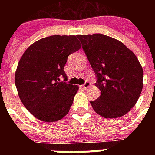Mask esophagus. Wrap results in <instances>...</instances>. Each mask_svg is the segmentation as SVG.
<instances>
[{"label": "esophagus", "instance_id": "34e87169", "mask_svg": "<svg viewBox=\"0 0 155 155\" xmlns=\"http://www.w3.org/2000/svg\"><path fill=\"white\" fill-rule=\"evenodd\" d=\"M89 86H90V83L88 82V81H86V82L84 83V84L81 85L80 87H83V88H87V87H89Z\"/></svg>", "mask_w": 155, "mask_h": 155}]
</instances>
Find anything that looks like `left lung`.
I'll list each match as a JSON object with an SVG mask.
<instances>
[{
    "instance_id": "obj_1",
    "label": "left lung",
    "mask_w": 155,
    "mask_h": 155,
    "mask_svg": "<svg viewBox=\"0 0 155 155\" xmlns=\"http://www.w3.org/2000/svg\"><path fill=\"white\" fill-rule=\"evenodd\" d=\"M96 73L101 92L90 101L104 118L125 115L137 103L143 87V70L134 52L118 40L101 34L77 35Z\"/></svg>"
}]
</instances>
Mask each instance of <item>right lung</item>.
I'll use <instances>...</instances> for the list:
<instances>
[{
    "instance_id": "obj_1",
    "label": "right lung",
    "mask_w": 155,
    "mask_h": 155,
    "mask_svg": "<svg viewBox=\"0 0 155 155\" xmlns=\"http://www.w3.org/2000/svg\"><path fill=\"white\" fill-rule=\"evenodd\" d=\"M81 48L75 35H52L31 44L20 58L15 85L21 101L34 117L54 122L68 113L79 90L63 70L69 54Z\"/></svg>"
}]
</instances>
